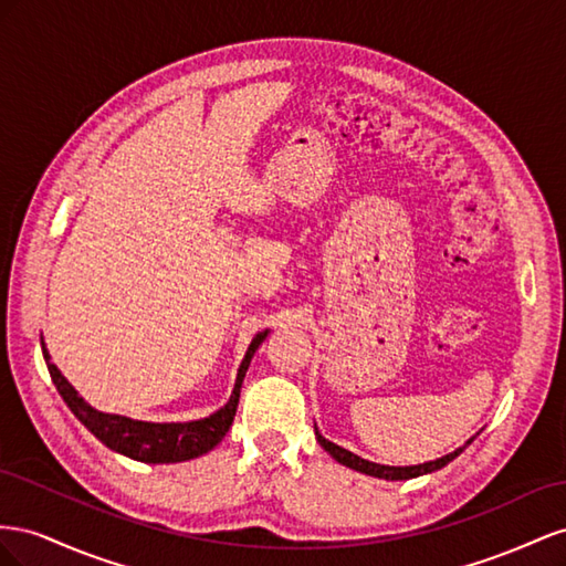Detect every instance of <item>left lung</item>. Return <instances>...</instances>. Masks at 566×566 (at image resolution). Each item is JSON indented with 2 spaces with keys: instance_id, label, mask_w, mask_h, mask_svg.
<instances>
[{
  "instance_id": "obj_1",
  "label": "left lung",
  "mask_w": 566,
  "mask_h": 566,
  "mask_svg": "<svg viewBox=\"0 0 566 566\" xmlns=\"http://www.w3.org/2000/svg\"><path fill=\"white\" fill-rule=\"evenodd\" d=\"M315 439H317V443H319L322 448H325L327 453H329L338 464H346V467H350V470H355V472L367 474V476H375V479H386V481H406V479H415V476H422V474H431V472H436V470H443V467H446L448 462H453V460L462 453V450L476 439V436H472V439L467 441L464 446L455 448L453 453H448V455H443V458H436V460H429V462H422V464H410V467H391V464L369 462V460H365V458H360V455L350 453V450L332 443L329 439H325V436H322V433L317 431V427H315Z\"/></svg>"
}]
</instances>
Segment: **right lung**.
<instances>
[{
	"mask_svg": "<svg viewBox=\"0 0 566 566\" xmlns=\"http://www.w3.org/2000/svg\"><path fill=\"white\" fill-rule=\"evenodd\" d=\"M268 334L270 329L258 332L253 336V342L249 344L244 360H241L237 369V381H234L230 400L213 415H208L203 419H191V422H142V419L96 410L73 389V384L61 375V369L52 363V355L46 350L44 342H42V355L61 398L66 400L71 412L106 448H111L113 453L133 458L137 462L170 464V462H185V460L206 455L208 450H213L224 439V433L230 431L234 422L241 384H244L253 353L265 342Z\"/></svg>",
	"mask_w": 566,
	"mask_h": 566,
	"instance_id": "obj_1",
	"label": "right lung"
}]
</instances>
